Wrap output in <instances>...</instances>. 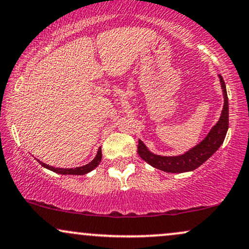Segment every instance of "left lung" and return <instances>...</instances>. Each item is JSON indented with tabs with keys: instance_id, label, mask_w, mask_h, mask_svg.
<instances>
[{
	"instance_id": "left-lung-1",
	"label": "left lung",
	"mask_w": 249,
	"mask_h": 249,
	"mask_svg": "<svg viewBox=\"0 0 249 249\" xmlns=\"http://www.w3.org/2000/svg\"><path fill=\"white\" fill-rule=\"evenodd\" d=\"M219 79L224 95V107L221 110L219 121L211 128L208 136L198 145L185 152L184 154L176 155V157H162V155L153 154L146 147L145 143L139 140L138 154L142 160H145L154 168L167 173L191 172V170L198 168L200 164L204 163L220 147L226 137L227 130H229V98H227L225 82L221 75H219Z\"/></svg>"
}]
</instances>
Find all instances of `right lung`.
I'll return each instance as SVG.
<instances>
[{
  "instance_id": "right-lung-1",
  "label": "right lung",
  "mask_w": 249,
  "mask_h": 249,
  "mask_svg": "<svg viewBox=\"0 0 249 249\" xmlns=\"http://www.w3.org/2000/svg\"><path fill=\"white\" fill-rule=\"evenodd\" d=\"M101 160H102V151H101V148H98L97 154H96L95 159L91 161V162L86 164V166L76 167V168H55V167L49 166V164L41 162V161H39V160L38 161H39V163L44 167V168L52 170V172H54V173L62 174V175H85V174L91 172L92 169H95L96 167L100 164Z\"/></svg>"
}]
</instances>
